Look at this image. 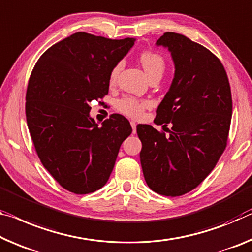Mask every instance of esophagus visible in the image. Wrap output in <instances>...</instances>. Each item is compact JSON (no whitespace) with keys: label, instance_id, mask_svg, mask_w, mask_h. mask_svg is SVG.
<instances>
[{"label":"esophagus","instance_id":"1","mask_svg":"<svg viewBox=\"0 0 252 252\" xmlns=\"http://www.w3.org/2000/svg\"><path fill=\"white\" fill-rule=\"evenodd\" d=\"M131 126H132V133L137 132V125H135L134 121H131Z\"/></svg>","mask_w":252,"mask_h":252}]
</instances>
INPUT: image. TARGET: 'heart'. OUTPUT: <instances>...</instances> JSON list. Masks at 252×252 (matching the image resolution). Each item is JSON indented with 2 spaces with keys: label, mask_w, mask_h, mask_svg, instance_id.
Returning <instances> with one entry per match:
<instances>
[{
  "label": "heart",
  "mask_w": 252,
  "mask_h": 252,
  "mask_svg": "<svg viewBox=\"0 0 252 252\" xmlns=\"http://www.w3.org/2000/svg\"><path fill=\"white\" fill-rule=\"evenodd\" d=\"M139 61H140L148 77H151L154 75H162L163 70H165V59H163L160 54L156 53V51H142L140 56H139ZM120 70H121V63H118L110 71L111 84H114L117 82ZM115 106H117V110L119 112H121V113L126 115V117L137 119L140 118L143 111L150 106V102L147 101V99L126 95V96L120 98Z\"/></svg>",
  "instance_id": "heart-1"
}]
</instances>
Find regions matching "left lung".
I'll list each match as a JSON object with an SVG mask.
<instances>
[{
    "label": "left lung",
    "mask_w": 252,
    "mask_h": 252,
    "mask_svg": "<svg viewBox=\"0 0 252 252\" xmlns=\"http://www.w3.org/2000/svg\"><path fill=\"white\" fill-rule=\"evenodd\" d=\"M157 45L171 53L175 76L155 122L173 126L166 135L137 126L140 161L147 185L176 197L197 187L218 163L229 137L232 97L224 67L205 47L175 32L163 33Z\"/></svg>",
    "instance_id": "obj_1"
}]
</instances>
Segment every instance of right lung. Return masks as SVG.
<instances>
[{
    "instance_id": "1",
    "label": "right lung",
    "mask_w": 252,
    "mask_h": 252,
    "mask_svg": "<svg viewBox=\"0 0 252 252\" xmlns=\"http://www.w3.org/2000/svg\"><path fill=\"white\" fill-rule=\"evenodd\" d=\"M134 41L76 32L47 49L30 75L26 117L31 139L43 167L71 193L104 186L132 132L121 114L98 126L90 118V103L109 93L110 71Z\"/></svg>"
}]
</instances>
